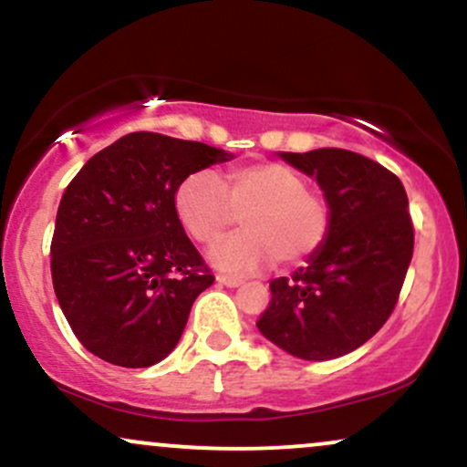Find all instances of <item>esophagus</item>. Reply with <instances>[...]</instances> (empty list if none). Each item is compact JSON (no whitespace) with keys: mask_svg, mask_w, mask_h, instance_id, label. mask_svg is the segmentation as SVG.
<instances>
[{"mask_svg":"<svg viewBox=\"0 0 467 467\" xmlns=\"http://www.w3.org/2000/svg\"><path fill=\"white\" fill-rule=\"evenodd\" d=\"M218 284H223V286H229V288H235V286H243V279L232 277V275H218Z\"/></svg>","mask_w":467,"mask_h":467,"instance_id":"34e87169","label":"esophagus"}]
</instances>
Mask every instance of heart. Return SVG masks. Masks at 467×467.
<instances>
[{
  "instance_id": "b5f03b06",
  "label": "heart",
  "mask_w": 467,
  "mask_h": 467,
  "mask_svg": "<svg viewBox=\"0 0 467 467\" xmlns=\"http://www.w3.org/2000/svg\"><path fill=\"white\" fill-rule=\"evenodd\" d=\"M174 210L199 244L223 240L243 218L246 232L212 251L229 273H254L279 262L297 266L323 249L332 232V205L304 174L279 161L232 166L223 181L194 172L181 181Z\"/></svg>"
}]
</instances>
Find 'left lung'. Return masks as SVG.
Here are the masks:
<instances>
[{"label":"left lung","mask_w":467,"mask_h":467,"mask_svg":"<svg viewBox=\"0 0 467 467\" xmlns=\"http://www.w3.org/2000/svg\"><path fill=\"white\" fill-rule=\"evenodd\" d=\"M282 157L317 177L332 232L308 266L273 279L257 327L297 358H338L369 341L396 308L415 240L407 192L391 170L343 148Z\"/></svg>","instance_id":"left-lung-1"}]
</instances>
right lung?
Instances as JSON below:
<instances>
[{
  "label": "right lung",
  "instance_id": "1",
  "mask_svg": "<svg viewBox=\"0 0 467 467\" xmlns=\"http://www.w3.org/2000/svg\"><path fill=\"white\" fill-rule=\"evenodd\" d=\"M227 159L201 141L137 130L69 181L49 266L60 310L93 356L150 367L179 343L213 273L185 235L174 194L192 172Z\"/></svg>",
  "mask_w": 467,
  "mask_h": 467
}]
</instances>
